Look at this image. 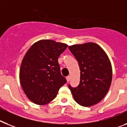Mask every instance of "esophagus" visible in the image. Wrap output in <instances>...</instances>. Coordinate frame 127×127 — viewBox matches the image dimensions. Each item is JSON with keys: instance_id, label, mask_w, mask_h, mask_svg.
<instances>
[{"instance_id": "obj_1", "label": "esophagus", "mask_w": 127, "mask_h": 127, "mask_svg": "<svg viewBox=\"0 0 127 127\" xmlns=\"http://www.w3.org/2000/svg\"><path fill=\"white\" fill-rule=\"evenodd\" d=\"M70 79H71V77L70 75H68L66 77V80H67V82H69L70 80Z\"/></svg>"}]
</instances>
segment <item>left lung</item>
<instances>
[{
    "label": "left lung",
    "mask_w": 127,
    "mask_h": 127,
    "mask_svg": "<svg viewBox=\"0 0 127 127\" xmlns=\"http://www.w3.org/2000/svg\"><path fill=\"white\" fill-rule=\"evenodd\" d=\"M68 48L79 63L80 70L79 86H68L73 98L84 107L96 104L104 98L112 81V66L107 55L95 43L73 45Z\"/></svg>",
    "instance_id": "obj_1"
}]
</instances>
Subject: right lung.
<instances>
[{
  "label": "right lung",
  "instance_id": "right-lung-1",
  "mask_svg": "<svg viewBox=\"0 0 127 127\" xmlns=\"http://www.w3.org/2000/svg\"><path fill=\"white\" fill-rule=\"evenodd\" d=\"M68 45L50 39L38 41L25 54L21 64L20 81L33 103L45 105L56 98L66 79L61 75L58 58Z\"/></svg>",
  "mask_w": 127,
  "mask_h": 127
}]
</instances>
